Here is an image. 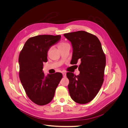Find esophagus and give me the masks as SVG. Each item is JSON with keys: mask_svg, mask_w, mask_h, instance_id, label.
Here are the masks:
<instances>
[{"mask_svg": "<svg viewBox=\"0 0 128 128\" xmlns=\"http://www.w3.org/2000/svg\"><path fill=\"white\" fill-rule=\"evenodd\" d=\"M62 75H63V77H66V73L65 72H62Z\"/></svg>", "mask_w": 128, "mask_h": 128, "instance_id": "esophagus-1", "label": "esophagus"}]
</instances>
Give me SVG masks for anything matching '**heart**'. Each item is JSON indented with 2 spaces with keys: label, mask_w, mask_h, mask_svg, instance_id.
Listing matches in <instances>:
<instances>
[{
  "label": "heart",
  "mask_w": 128,
  "mask_h": 128,
  "mask_svg": "<svg viewBox=\"0 0 128 128\" xmlns=\"http://www.w3.org/2000/svg\"><path fill=\"white\" fill-rule=\"evenodd\" d=\"M67 44H68L66 43V42H60V43L59 44V45H58V47H59V48L60 49L61 48L64 47V45H67Z\"/></svg>",
  "instance_id": "1"
}]
</instances>
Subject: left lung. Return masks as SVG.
I'll use <instances>...</instances> for the list:
<instances>
[{
  "instance_id": "left-lung-1",
  "label": "left lung",
  "mask_w": 128,
  "mask_h": 128,
  "mask_svg": "<svg viewBox=\"0 0 128 128\" xmlns=\"http://www.w3.org/2000/svg\"><path fill=\"white\" fill-rule=\"evenodd\" d=\"M64 35L72 44V64L80 61L78 75L67 73L69 94L75 102L87 104L94 98L104 82L105 54L101 42L94 34L78 31Z\"/></svg>"
}]
</instances>
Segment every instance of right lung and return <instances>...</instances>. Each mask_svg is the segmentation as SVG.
I'll return each instance as SVG.
<instances>
[{
  "mask_svg": "<svg viewBox=\"0 0 128 128\" xmlns=\"http://www.w3.org/2000/svg\"><path fill=\"white\" fill-rule=\"evenodd\" d=\"M61 35H38L25 42L18 57L19 77L27 96L38 105L43 106L53 99L62 78L61 72L45 76L43 63L48 61V52L59 41Z\"/></svg>",
  "mask_w": 128,
  "mask_h": 128,
  "instance_id": "1",
  "label": "right lung"
}]
</instances>
